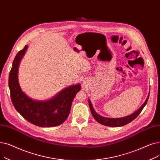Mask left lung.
Listing matches in <instances>:
<instances>
[{
  "label": "left lung",
  "mask_w": 160,
  "mask_h": 160,
  "mask_svg": "<svg viewBox=\"0 0 160 160\" xmlns=\"http://www.w3.org/2000/svg\"><path fill=\"white\" fill-rule=\"evenodd\" d=\"M148 98H149V94L145 102L143 103V105L138 111L135 112L134 113H133L132 115L126 117L119 118H111L103 117L100 115H98V114L94 110V108L92 107V104H91L90 100H88V104H89L91 113H92L93 117L95 118V120L98 122H99L101 124H103L104 126H110V127H120L131 122L132 120H133L135 118L138 117V116L139 115L141 112L142 111V110L143 109L144 106L146 105L148 100Z\"/></svg>",
  "instance_id": "left-lung-1"
}]
</instances>
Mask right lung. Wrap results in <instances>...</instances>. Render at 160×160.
<instances>
[{"mask_svg":"<svg viewBox=\"0 0 160 160\" xmlns=\"http://www.w3.org/2000/svg\"><path fill=\"white\" fill-rule=\"evenodd\" d=\"M27 49L25 45L18 52L9 74L12 102L22 117L37 126L54 127L62 124L69 116L72 102L80 90L81 85L68 87L48 101L38 102L29 98L22 92L18 79L19 64Z\"/></svg>","mask_w":160,"mask_h":160,"instance_id":"1","label":"right lung"}]
</instances>
